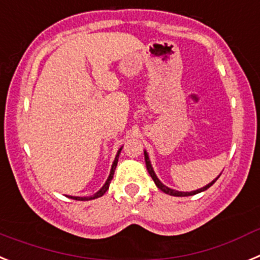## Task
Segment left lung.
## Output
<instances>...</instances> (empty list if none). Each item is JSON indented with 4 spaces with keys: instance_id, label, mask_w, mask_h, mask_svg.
Returning a JSON list of instances; mask_svg holds the SVG:
<instances>
[{
    "instance_id": "8db88e82",
    "label": "left lung",
    "mask_w": 260,
    "mask_h": 260,
    "mask_svg": "<svg viewBox=\"0 0 260 260\" xmlns=\"http://www.w3.org/2000/svg\"><path fill=\"white\" fill-rule=\"evenodd\" d=\"M144 154H145V163H146V168H147V171H149V174H150L151 179H153L154 182H155V185L158 186V188L160 189V190L165 191L166 194H170V196H174V197H188V196H194V194L201 193V191H203V190H207V189H209L210 186H211L212 184H214V182L216 181L217 179H219V176H220V175H219V176H217L215 180H212V181L210 182V184H207V185L203 186V188L197 189V190H193V191H177V190H174V189L168 188V186H166L165 184H162V182L159 181V179H158V177H156L155 172H154L153 167H151L150 159H149V155H147L146 150L144 151Z\"/></svg>"
}]
</instances>
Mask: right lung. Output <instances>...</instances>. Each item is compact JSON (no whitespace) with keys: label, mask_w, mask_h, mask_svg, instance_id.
<instances>
[{"label":"right lung","mask_w":260,"mask_h":260,"mask_svg":"<svg viewBox=\"0 0 260 260\" xmlns=\"http://www.w3.org/2000/svg\"><path fill=\"white\" fill-rule=\"evenodd\" d=\"M120 151H121V147L118 150V154H116L115 159H114V163H113V166H111V171H110V175H109V177H107L106 182H105V185L102 186V188L100 189L97 193H94L93 196H90V197H72V196H70V198H72V200H76V201H90V200H95V198L102 197V196H104V194L107 191V189H109V186H110V182H111V180H113L114 172H115L116 165H118V159H119V154H120Z\"/></svg>","instance_id":"obj_1"}]
</instances>
